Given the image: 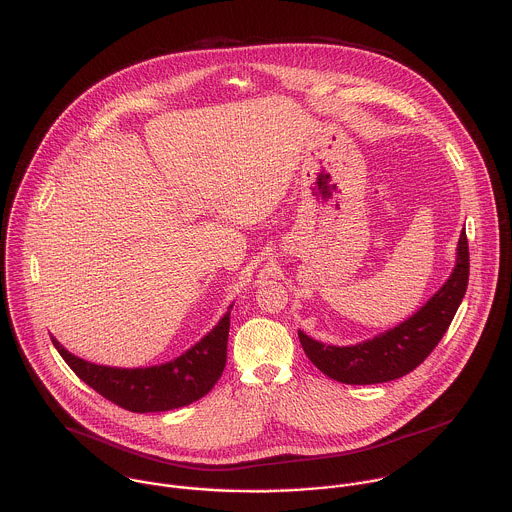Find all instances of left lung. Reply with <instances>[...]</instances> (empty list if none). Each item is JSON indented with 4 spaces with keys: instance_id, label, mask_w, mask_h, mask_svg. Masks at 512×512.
<instances>
[{
    "instance_id": "1",
    "label": "left lung",
    "mask_w": 512,
    "mask_h": 512,
    "mask_svg": "<svg viewBox=\"0 0 512 512\" xmlns=\"http://www.w3.org/2000/svg\"><path fill=\"white\" fill-rule=\"evenodd\" d=\"M469 244L461 232L457 264L449 280L418 313L398 327L353 347H331L299 331V343L323 374L343 384H378L400 378L422 365L445 335L467 292Z\"/></svg>"
}]
</instances>
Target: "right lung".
I'll list each match as a JSON object with an SVG mask.
<instances>
[{
  "label": "right lung",
  "mask_w": 512,
  "mask_h": 512,
  "mask_svg": "<svg viewBox=\"0 0 512 512\" xmlns=\"http://www.w3.org/2000/svg\"><path fill=\"white\" fill-rule=\"evenodd\" d=\"M228 327L230 313L185 355L149 368L92 365L71 355L55 339L53 345L74 374L112 404L136 414L167 412L193 404L211 392L226 365Z\"/></svg>",
  "instance_id": "1"
}]
</instances>
